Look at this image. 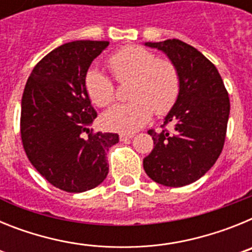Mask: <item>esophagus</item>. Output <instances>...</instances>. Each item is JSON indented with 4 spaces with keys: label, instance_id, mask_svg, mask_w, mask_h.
Segmentation results:
<instances>
[{
    "label": "esophagus",
    "instance_id": "esophagus-1",
    "mask_svg": "<svg viewBox=\"0 0 252 252\" xmlns=\"http://www.w3.org/2000/svg\"><path fill=\"white\" fill-rule=\"evenodd\" d=\"M133 136H135V135H133L132 132H121L120 133V140H121V141H126L127 139H132Z\"/></svg>",
    "mask_w": 252,
    "mask_h": 252
}]
</instances>
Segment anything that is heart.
I'll return each instance as SVG.
<instances>
[{
  "label": "heart",
  "instance_id": "b5f03b06",
  "mask_svg": "<svg viewBox=\"0 0 252 252\" xmlns=\"http://www.w3.org/2000/svg\"><path fill=\"white\" fill-rule=\"evenodd\" d=\"M107 65L119 83L131 81L128 97L132 99L104 113L103 124L111 130H137L151 119L154 111L159 116L165 115L179 98L182 79L177 65L171 60L159 59L149 49L124 48L107 58ZM84 83L95 106L107 107L115 101V82L104 73L90 69Z\"/></svg>",
  "mask_w": 252,
  "mask_h": 252
}]
</instances>
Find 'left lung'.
I'll return each mask as SVG.
<instances>
[{"label": "left lung", "instance_id": "8db88e82", "mask_svg": "<svg viewBox=\"0 0 252 252\" xmlns=\"http://www.w3.org/2000/svg\"><path fill=\"white\" fill-rule=\"evenodd\" d=\"M177 65L182 90L162 130H149L154 149L144 159L146 174L166 187H184L203 177L221 155L230 98L221 75L201 51L178 39L146 43ZM168 124H173L169 131Z\"/></svg>", "mask_w": 252, "mask_h": 252}]
</instances>
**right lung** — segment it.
<instances>
[{"mask_svg":"<svg viewBox=\"0 0 252 252\" xmlns=\"http://www.w3.org/2000/svg\"><path fill=\"white\" fill-rule=\"evenodd\" d=\"M108 41L58 46L34 66L21 101L20 132L26 157L51 186L68 193L95 188L108 174L107 151L119 135L94 132L97 117L86 90L91 63Z\"/></svg>","mask_w":252,"mask_h":252,"instance_id":"obj_1","label":"right lung"}]
</instances>
